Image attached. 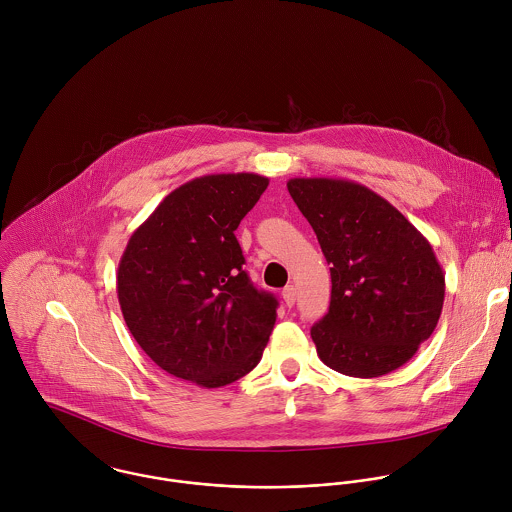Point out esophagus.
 Segmentation results:
<instances>
[{
	"label": "esophagus",
	"mask_w": 512,
	"mask_h": 512,
	"mask_svg": "<svg viewBox=\"0 0 512 512\" xmlns=\"http://www.w3.org/2000/svg\"><path fill=\"white\" fill-rule=\"evenodd\" d=\"M282 297H284L286 305H288V307H292L293 303H295L297 292H295V288H293V286H288V288H284V290H282Z\"/></svg>",
	"instance_id": "obj_1"
}]
</instances>
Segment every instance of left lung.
Segmentation results:
<instances>
[{
    "label": "left lung",
    "mask_w": 512,
    "mask_h": 512,
    "mask_svg": "<svg viewBox=\"0 0 512 512\" xmlns=\"http://www.w3.org/2000/svg\"><path fill=\"white\" fill-rule=\"evenodd\" d=\"M288 191L331 264L329 311L311 327L319 359L357 378L406 365L443 307L445 276L432 244L355 181L295 177Z\"/></svg>",
    "instance_id": "obj_1"
}]
</instances>
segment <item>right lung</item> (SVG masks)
Masks as SVG:
<instances>
[{
  "mask_svg": "<svg viewBox=\"0 0 512 512\" xmlns=\"http://www.w3.org/2000/svg\"><path fill=\"white\" fill-rule=\"evenodd\" d=\"M268 183L256 173L197 177L130 236L118 301L130 333L165 372L219 388L260 363L278 299L252 286L234 230Z\"/></svg>",
  "mask_w": 512,
  "mask_h": 512,
  "instance_id": "add662e5",
  "label": "right lung"
}]
</instances>
